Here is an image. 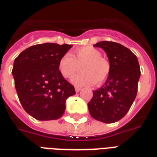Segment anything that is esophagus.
<instances>
[{
    "label": "esophagus",
    "instance_id": "obj_1",
    "mask_svg": "<svg viewBox=\"0 0 157 157\" xmlns=\"http://www.w3.org/2000/svg\"><path fill=\"white\" fill-rule=\"evenodd\" d=\"M81 90V87H77V86H76V87H75V90H76V93H77V92H79V91Z\"/></svg>",
    "mask_w": 157,
    "mask_h": 157
}]
</instances>
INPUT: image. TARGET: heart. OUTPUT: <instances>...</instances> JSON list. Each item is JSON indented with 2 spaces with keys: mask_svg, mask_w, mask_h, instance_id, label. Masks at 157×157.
<instances>
[{
  "mask_svg": "<svg viewBox=\"0 0 157 157\" xmlns=\"http://www.w3.org/2000/svg\"><path fill=\"white\" fill-rule=\"evenodd\" d=\"M98 50L92 46H84L75 50L71 56L65 54L59 62V70L64 78H69L79 70L81 72L74 75L71 81L76 86H92L103 84L108 77L111 65L103 58Z\"/></svg>",
  "mask_w": 157,
  "mask_h": 157,
  "instance_id": "heart-1",
  "label": "heart"
}]
</instances>
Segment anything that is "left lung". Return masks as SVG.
Wrapping results in <instances>:
<instances>
[{
    "label": "left lung",
    "instance_id": "obj_1",
    "mask_svg": "<svg viewBox=\"0 0 157 157\" xmlns=\"http://www.w3.org/2000/svg\"><path fill=\"white\" fill-rule=\"evenodd\" d=\"M107 53L111 71L102 87L93 91L88 103L94 119L114 123L125 116L138 92L140 67L136 55L128 48L113 41H100L95 45Z\"/></svg>",
    "mask_w": 157,
    "mask_h": 157
}]
</instances>
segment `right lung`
<instances>
[{"label":"right lung","mask_w":157,"mask_h":157,"mask_svg":"<svg viewBox=\"0 0 157 157\" xmlns=\"http://www.w3.org/2000/svg\"><path fill=\"white\" fill-rule=\"evenodd\" d=\"M72 45L44 43L31 46L13 63L12 74L23 109L39 121L60 118L66 99L76 94L74 86L59 70V62Z\"/></svg>","instance_id":"1"}]
</instances>
